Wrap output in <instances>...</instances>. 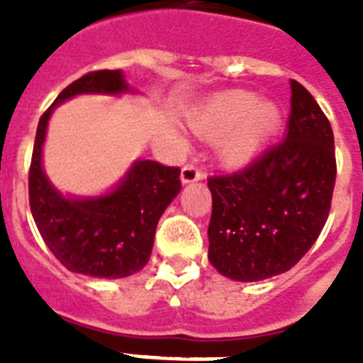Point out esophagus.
<instances>
[{"mask_svg": "<svg viewBox=\"0 0 363 363\" xmlns=\"http://www.w3.org/2000/svg\"><path fill=\"white\" fill-rule=\"evenodd\" d=\"M201 177H203V173H201V169H199L196 164H186L181 171V181L184 182V184H188V182L199 181Z\"/></svg>", "mask_w": 363, "mask_h": 363, "instance_id": "1", "label": "esophagus"}]
</instances>
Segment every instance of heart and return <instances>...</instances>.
<instances>
[{"label": "heart", "mask_w": 363, "mask_h": 363, "mask_svg": "<svg viewBox=\"0 0 363 363\" xmlns=\"http://www.w3.org/2000/svg\"><path fill=\"white\" fill-rule=\"evenodd\" d=\"M281 109L259 101L252 92L232 90L218 94L190 116L192 130L203 139H216V154L228 165L250 162L275 135Z\"/></svg>", "instance_id": "heart-1"}]
</instances>
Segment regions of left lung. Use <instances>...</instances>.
Masks as SVG:
<instances>
[{"label": "left lung", "mask_w": 363, "mask_h": 363, "mask_svg": "<svg viewBox=\"0 0 363 363\" xmlns=\"http://www.w3.org/2000/svg\"><path fill=\"white\" fill-rule=\"evenodd\" d=\"M284 139L245 169L211 177L209 262L239 282L281 275L320 235L335 186L330 121L298 81Z\"/></svg>", "instance_id": "8db88e82"}]
</instances>
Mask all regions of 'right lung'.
<instances>
[{"label": "right lung", "instance_id": "1", "mask_svg": "<svg viewBox=\"0 0 363 363\" xmlns=\"http://www.w3.org/2000/svg\"><path fill=\"white\" fill-rule=\"evenodd\" d=\"M133 92L121 69L92 71L64 88L37 125L30 165V209L60 264L73 273L122 279L141 271L152 252L160 216L181 192V169L137 160L111 192L73 198L58 192L43 169L48 118L65 99L81 94Z\"/></svg>", "mask_w": 363, "mask_h": 363}]
</instances>
